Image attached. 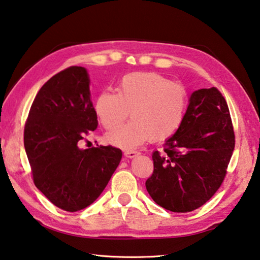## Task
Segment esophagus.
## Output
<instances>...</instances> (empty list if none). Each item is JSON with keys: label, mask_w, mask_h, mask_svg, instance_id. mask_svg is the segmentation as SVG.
Returning a JSON list of instances; mask_svg holds the SVG:
<instances>
[{"label": "esophagus", "mask_w": 260, "mask_h": 260, "mask_svg": "<svg viewBox=\"0 0 260 260\" xmlns=\"http://www.w3.org/2000/svg\"><path fill=\"white\" fill-rule=\"evenodd\" d=\"M140 153L139 151H137V150H125L124 151V155L126 156V157H129V158H134V157H136L137 155H139Z\"/></svg>", "instance_id": "1"}]
</instances>
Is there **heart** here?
Returning <instances> with one entry per match:
<instances>
[{
    "instance_id": "b5f03b06",
    "label": "heart",
    "mask_w": 260,
    "mask_h": 260,
    "mask_svg": "<svg viewBox=\"0 0 260 260\" xmlns=\"http://www.w3.org/2000/svg\"><path fill=\"white\" fill-rule=\"evenodd\" d=\"M185 88L156 72H132L123 76L116 92L97 96L95 112L101 124L112 130L128 119L121 128L111 131V144L129 149L148 140H164L179 129L187 107Z\"/></svg>"
}]
</instances>
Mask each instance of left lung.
Wrapping results in <instances>:
<instances>
[{"label":"left lung","mask_w":260,"mask_h":260,"mask_svg":"<svg viewBox=\"0 0 260 260\" xmlns=\"http://www.w3.org/2000/svg\"><path fill=\"white\" fill-rule=\"evenodd\" d=\"M236 145L228 103L216 87L192 92L179 129L164 153H153L154 172L146 189L171 212L203 206L221 187Z\"/></svg>","instance_id":"obj_1"}]
</instances>
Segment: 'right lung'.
Here are the masks:
<instances>
[{
  "label": "right lung",
  "instance_id": "1",
  "mask_svg": "<svg viewBox=\"0 0 260 260\" xmlns=\"http://www.w3.org/2000/svg\"><path fill=\"white\" fill-rule=\"evenodd\" d=\"M97 125L89 77L82 67L67 68L47 80L29 111L23 144L34 183L67 212L94 203L122 158L121 149L111 145L78 147Z\"/></svg>",
  "mask_w": 260,
  "mask_h": 260
}]
</instances>
